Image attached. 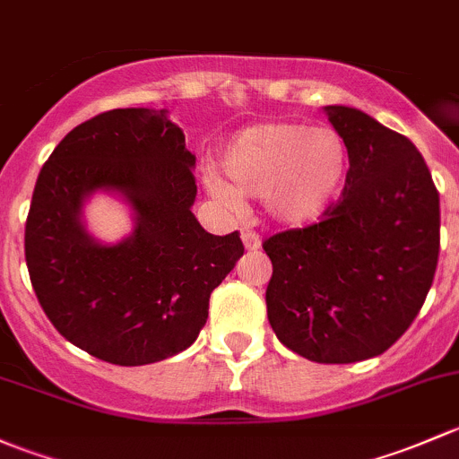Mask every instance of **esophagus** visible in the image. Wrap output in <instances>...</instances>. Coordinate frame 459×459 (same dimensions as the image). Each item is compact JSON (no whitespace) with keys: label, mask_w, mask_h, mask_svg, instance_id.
I'll list each match as a JSON object with an SVG mask.
<instances>
[{"label":"esophagus","mask_w":459,"mask_h":459,"mask_svg":"<svg viewBox=\"0 0 459 459\" xmlns=\"http://www.w3.org/2000/svg\"><path fill=\"white\" fill-rule=\"evenodd\" d=\"M240 238H243V245L247 252H256V249L261 247V236H258V231L243 228L240 230Z\"/></svg>","instance_id":"esophagus-1"}]
</instances>
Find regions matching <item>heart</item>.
<instances>
[{"label": "heart", "mask_w": 459, "mask_h": 459, "mask_svg": "<svg viewBox=\"0 0 459 459\" xmlns=\"http://www.w3.org/2000/svg\"><path fill=\"white\" fill-rule=\"evenodd\" d=\"M225 181L210 177L216 196L261 198L269 219L309 225L342 196L351 152L338 130L309 124H261L240 130L221 157Z\"/></svg>", "instance_id": "b5f03b06"}]
</instances>
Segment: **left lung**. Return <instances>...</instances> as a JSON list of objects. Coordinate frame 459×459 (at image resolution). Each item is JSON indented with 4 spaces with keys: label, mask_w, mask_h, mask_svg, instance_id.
I'll return each instance as SVG.
<instances>
[{
    "label": "left lung",
    "mask_w": 459,
    "mask_h": 459,
    "mask_svg": "<svg viewBox=\"0 0 459 459\" xmlns=\"http://www.w3.org/2000/svg\"><path fill=\"white\" fill-rule=\"evenodd\" d=\"M351 152L338 203L318 223L263 240L273 333L311 362L385 353L422 309L440 256V195L404 134L356 108L327 106Z\"/></svg>",
    "instance_id": "obj_1"
}]
</instances>
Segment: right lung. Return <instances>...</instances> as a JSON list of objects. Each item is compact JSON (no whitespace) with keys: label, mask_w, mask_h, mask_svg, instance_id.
I'll return each mask as SVG.
<instances>
[{"label":"right lung","mask_w":459,"mask_h":459,"mask_svg":"<svg viewBox=\"0 0 459 459\" xmlns=\"http://www.w3.org/2000/svg\"><path fill=\"white\" fill-rule=\"evenodd\" d=\"M195 157L165 110L126 108L83 121L41 168L26 219L32 290L55 329L99 360L139 367L190 347L210 294L243 256L238 231L207 234L192 214ZM94 189L126 194L137 230L106 248L78 212Z\"/></svg>","instance_id":"obj_1"}]
</instances>
